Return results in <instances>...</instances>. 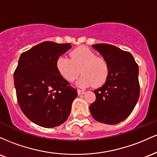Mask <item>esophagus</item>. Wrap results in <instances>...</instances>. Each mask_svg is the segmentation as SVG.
<instances>
[{
	"mask_svg": "<svg viewBox=\"0 0 157 157\" xmlns=\"http://www.w3.org/2000/svg\"><path fill=\"white\" fill-rule=\"evenodd\" d=\"M77 93H78V95H83L85 93V91L84 90H77Z\"/></svg>",
	"mask_w": 157,
	"mask_h": 157,
	"instance_id": "obj_1",
	"label": "esophagus"
}]
</instances>
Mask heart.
<instances>
[{
	"label": "heart",
	"instance_id": "obj_1",
	"mask_svg": "<svg viewBox=\"0 0 157 157\" xmlns=\"http://www.w3.org/2000/svg\"><path fill=\"white\" fill-rule=\"evenodd\" d=\"M56 65L60 75L68 82H73L78 77L79 72L82 73V76L76 82L81 87L92 84L96 87H100L105 83L110 72L106 60L97 57L96 54L87 47L74 49L70 52V59L59 56Z\"/></svg>",
	"mask_w": 157,
	"mask_h": 157
}]
</instances>
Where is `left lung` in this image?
I'll list each match as a JSON object with an SVG mask.
<instances>
[{
    "mask_svg": "<svg viewBox=\"0 0 157 157\" xmlns=\"http://www.w3.org/2000/svg\"><path fill=\"white\" fill-rule=\"evenodd\" d=\"M93 48L107 61L108 77L95 90L96 99L90 105L91 115L99 122L115 124L127 119L140 97L139 67L133 56L113 45L97 44Z\"/></svg>",
    "mask_w": 157,
    "mask_h": 157,
    "instance_id": "left-lung-1",
    "label": "left lung"
}]
</instances>
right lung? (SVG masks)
<instances>
[{"label": "right lung", "mask_w": 157, "mask_h": 157, "mask_svg": "<svg viewBox=\"0 0 157 157\" xmlns=\"http://www.w3.org/2000/svg\"><path fill=\"white\" fill-rule=\"evenodd\" d=\"M71 44L44 41L23 52L14 73L17 102L29 120L52 128L67 119L77 90L60 75L56 59Z\"/></svg>", "instance_id": "right-lung-1"}]
</instances>
